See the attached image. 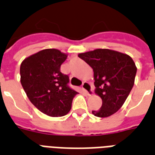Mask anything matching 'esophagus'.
Masks as SVG:
<instances>
[{
    "label": "esophagus",
    "mask_w": 155,
    "mask_h": 155,
    "mask_svg": "<svg viewBox=\"0 0 155 155\" xmlns=\"http://www.w3.org/2000/svg\"><path fill=\"white\" fill-rule=\"evenodd\" d=\"M82 88L87 92V94L92 95V85L90 84L88 82H84L82 84Z\"/></svg>",
    "instance_id": "34e87169"
}]
</instances>
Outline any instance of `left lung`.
<instances>
[{"instance_id": "obj_1", "label": "left lung", "mask_w": 155, "mask_h": 155, "mask_svg": "<svg viewBox=\"0 0 155 155\" xmlns=\"http://www.w3.org/2000/svg\"><path fill=\"white\" fill-rule=\"evenodd\" d=\"M94 71L96 93L102 99L98 110L92 111L99 117L117 112L127 99L134 84L137 68L132 58L108 49H97L79 54Z\"/></svg>"}]
</instances>
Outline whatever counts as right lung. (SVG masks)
Instances as JSON below:
<instances>
[{"mask_svg": "<svg viewBox=\"0 0 155 155\" xmlns=\"http://www.w3.org/2000/svg\"><path fill=\"white\" fill-rule=\"evenodd\" d=\"M68 55L46 49L28 57L20 67L21 84L30 102L51 117L66 115L78 92L68 85L69 76L60 71Z\"/></svg>", "mask_w": 155, "mask_h": 155, "instance_id": "1", "label": "right lung"}]
</instances>
